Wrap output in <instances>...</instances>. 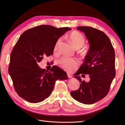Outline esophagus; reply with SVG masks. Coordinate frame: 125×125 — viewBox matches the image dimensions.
<instances>
[{
	"mask_svg": "<svg viewBox=\"0 0 125 125\" xmlns=\"http://www.w3.org/2000/svg\"><path fill=\"white\" fill-rule=\"evenodd\" d=\"M67 76H68V78H71V77H72V75H70V74H69V73H67Z\"/></svg>",
	"mask_w": 125,
	"mask_h": 125,
	"instance_id": "1",
	"label": "esophagus"
}]
</instances>
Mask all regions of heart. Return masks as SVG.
<instances>
[{"label":"heart","instance_id":"heart-1","mask_svg":"<svg viewBox=\"0 0 125 125\" xmlns=\"http://www.w3.org/2000/svg\"><path fill=\"white\" fill-rule=\"evenodd\" d=\"M69 39L76 48H80L85 43V38L83 35L78 31H74L69 35ZM61 43V39L58 40L54 46L55 52H58V48ZM58 64L63 69L67 71H71L77 67L79 62L74 58L62 57L58 61Z\"/></svg>","mask_w":125,"mask_h":125}]
</instances>
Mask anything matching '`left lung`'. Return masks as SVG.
I'll return each instance as SVG.
<instances>
[{
    "label": "left lung",
    "instance_id": "left-lung-1",
    "mask_svg": "<svg viewBox=\"0 0 125 125\" xmlns=\"http://www.w3.org/2000/svg\"><path fill=\"white\" fill-rule=\"evenodd\" d=\"M77 28L85 34L90 48L84 62L75 75L81 83L80 86L70 94L79 103L92 104L102 99L109 92L115 76V52L110 39L103 31L89 26ZM80 74H89L90 81H82L78 76Z\"/></svg>",
    "mask_w": 125,
    "mask_h": 125
}]
</instances>
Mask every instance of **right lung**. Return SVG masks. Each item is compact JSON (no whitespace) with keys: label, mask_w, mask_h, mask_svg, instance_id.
<instances>
[{"label":"right lung","mask_w":125,"mask_h":125,"mask_svg":"<svg viewBox=\"0 0 125 125\" xmlns=\"http://www.w3.org/2000/svg\"><path fill=\"white\" fill-rule=\"evenodd\" d=\"M71 28H57L42 25L24 31L10 55L9 73L20 97L28 102H42L51 94L57 79L68 78L65 71L56 65L49 71L39 67L44 56L52 55L56 42Z\"/></svg>","instance_id":"right-lung-1"}]
</instances>
